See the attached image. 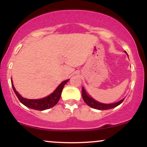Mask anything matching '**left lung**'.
<instances>
[{
	"mask_svg": "<svg viewBox=\"0 0 147 147\" xmlns=\"http://www.w3.org/2000/svg\"><path fill=\"white\" fill-rule=\"evenodd\" d=\"M82 97H83L84 101L86 102V104L92 109H97V110H108V109H113V108L122 104L124 99H123L119 102L113 103V104H103V103L97 102L95 99H92L90 96L88 95L84 87H82Z\"/></svg>",
	"mask_w": 147,
	"mask_h": 147,
	"instance_id": "obj_1",
	"label": "left lung"
}]
</instances>
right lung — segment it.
Returning a JSON list of instances; mask_svg holds the SVG:
<instances>
[{
    "instance_id": "add662e5",
    "label": "right lung",
    "mask_w": 147,
    "mask_h": 147,
    "mask_svg": "<svg viewBox=\"0 0 147 147\" xmlns=\"http://www.w3.org/2000/svg\"><path fill=\"white\" fill-rule=\"evenodd\" d=\"M68 81L69 79H67V80L61 82L59 85V86L57 88L56 90L54 91L52 94H50V95L48 96V97L38 99H28L23 98V97H21L19 95V93L16 90V89H15L14 85H13L12 80H11V86L13 88V90H14L16 95L17 96L19 101L23 105L30 108V109H34V110L44 111L46 110V109H50V108L53 107L54 106L56 105L57 102L59 100L61 95L62 90H63L64 86H65V84Z\"/></svg>"
}]
</instances>
